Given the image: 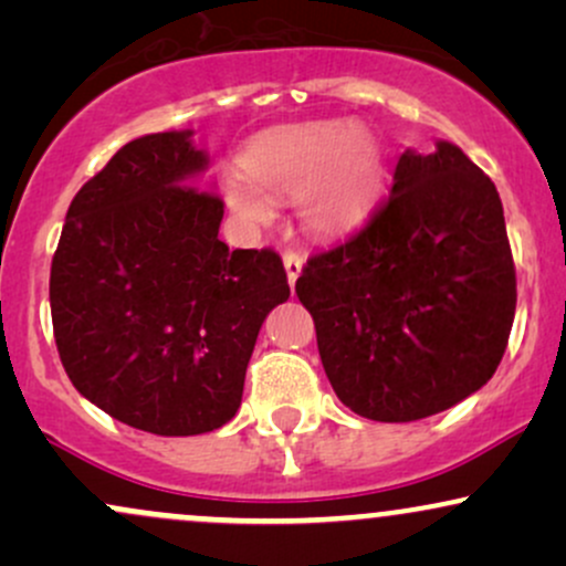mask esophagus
<instances>
[{"label": "esophagus", "instance_id": "1", "mask_svg": "<svg viewBox=\"0 0 566 566\" xmlns=\"http://www.w3.org/2000/svg\"><path fill=\"white\" fill-rule=\"evenodd\" d=\"M284 271H287L290 287H295L297 276H301V271H303V258L297 255L295 250H287V252H284Z\"/></svg>", "mask_w": 566, "mask_h": 566}]
</instances>
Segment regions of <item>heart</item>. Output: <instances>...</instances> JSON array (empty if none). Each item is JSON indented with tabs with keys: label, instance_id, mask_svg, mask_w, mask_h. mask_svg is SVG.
<instances>
[{
	"label": "heart",
	"instance_id": "obj_1",
	"mask_svg": "<svg viewBox=\"0 0 566 566\" xmlns=\"http://www.w3.org/2000/svg\"><path fill=\"white\" fill-rule=\"evenodd\" d=\"M241 178L223 180L229 210L242 223L271 218L269 201L297 198L303 223L319 233H348L373 216L382 197L386 161L378 140L350 119L271 127L239 154Z\"/></svg>",
	"mask_w": 566,
	"mask_h": 566
}]
</instances>
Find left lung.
<instances>
[{
	"label": "left lung",
	"instance_id": "1",
	"mask_svg": "<svg viewBox=\"0 0 566 566\" xmlns=\"http://www.w3.org/2000/svg\"><path fill=\"white\" fill-rule=\"evenodd\" d=\"M295 292L343 405L380 423L444 412L509 346L516 269L495 184L454 143L407 148L388 199Z\"/></svg>",
	"mask_w": 566,
	"mask_h": 566
}]
</instances>
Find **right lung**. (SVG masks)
<instances>
[{
	"mask_svg": "<svg viewBox=\"0 0 566 566\" xmlns=\"http://www.w3.org/2000/svg\"><path fill=\"white\" fill-rule=\"evenodd\" d=\"M191 129L129 140L66 212L50 311L84 399L157 437L216 431L242 405L265 316L290 297L274 250L220 242L223 199L197 188Z\"/></svg>",
	"mask_w": 566,
	"mask_h": 566,
	"instance_id": "add662e5",
	"label": "right lung"
}]
</instances>
